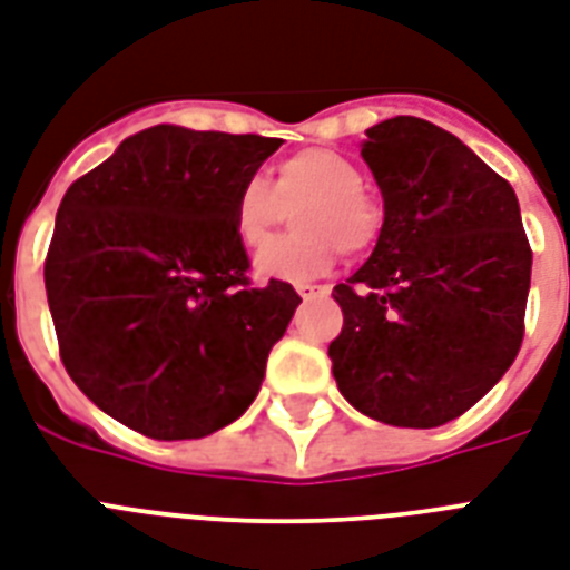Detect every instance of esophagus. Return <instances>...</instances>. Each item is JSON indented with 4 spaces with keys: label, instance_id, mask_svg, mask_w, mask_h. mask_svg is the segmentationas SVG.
Segmentation results:
<instances>
[{
    "label": "esophagus",
    "instance_id": "34e87169",
    "mask_svg": "<svg viewBox=\"0 0 570 570\" xmlns=\"http://www.w3.org/2000/svg\"><path fill=\"white\" fill-rule=\"evenodd\" d=\"M298 295L304 301H313V298H322V295L331 293V286H316V284H295Z\"/></svg>",
    "mask_w": 570,
    "mask_h": 570
}]
</instances>
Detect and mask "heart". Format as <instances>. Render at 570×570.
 Wrapping results in <instances>:
<instances>
[{
  "mask_svg": "<svg viewBox=\"0 0 570 570\" xmlns=\"http://www.w3.org/2000/svg\"><path fill=\"white\" fill-rule=\"evenodd\" d=\"M293 206L298 230L272 243L254 263L266 281H313L331 272L342 252L365 254L381 237L383 207L363 187V169L340 151L309 146L286 155L272 184L257 175L245 178L230 207L234 237L245 252H261Z\"/></svg>",
  "mask_w": 570,
  "mask_h": 570,
  "instance_id": "b5f03b06",
  "label": "heart"
}]
</instances>
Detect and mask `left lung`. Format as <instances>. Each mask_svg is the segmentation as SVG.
Listing matches in <instances>:
<instances>
[{
    "mask_svg": "<svg viewBox=\"0 0 570 570\" xmlns=\"http://www.w3.org/2000/svg\"><path fill=\"white\" fill-rule=\"evenodd\" d=\"M360 155L383 193V228L333 286V377L368 419L439 428L501 381L524 340L533 252L515 189L428 119L374 125Z\"/></svg>",
    "mask_w": 570,
    "mask_h": 570,
    "instance_id": "1",
    "label": "left lung"
}]
</instances>
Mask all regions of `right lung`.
Listing matches in <instances>:
<instances>
[{"instance_id":"1","label":"right lung","mask_w":570,"mask_h":570,"mask_svg":"<svg viewBox=\"0 0 570 570\" xmlns=\"http://www.w3.org/2000/svg\"><path fill=\"white\" fill-rule=\"evenodd\" d=\"M284 140L155 125L72 180L46 298L76 386L149 439H202L248 410L298 293L254 286L230 207Z\"/></svg>"}]
</instances>
